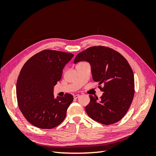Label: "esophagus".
<instances>
[{"label": "esophagus", "mask_w": 156, "mask_h": 156, "mask_svg": "<svg viewBox=\"0 0 156 156\" xmlns=\"http://www.w3.org/2000/svg\"><path fill=\"white\" fill-rule=\"evenodd\" d=\"M79 97V94H75V95L73 96L74 99H77Z\"/></svg>", "instance_id": "34e87169"}]
</instances>
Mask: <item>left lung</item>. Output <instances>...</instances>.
I'll return each mask as SVG.
<instances>
[{
  "instance_id": "8db88e82",
  "label": "left lung",
  "mask_w": 156,
  "mask_h": 156,
  "mask_svg": "<svg viewBox=\"0 0 156 156\" xmlns=\"http://www.w3.org/2000/svg\"><path fill=\"white\" fill-rule=\"evenodd\" d=\"M80 61L90 64L94 81L99 83L98 88L103 92L100 101L89 95L90 101L85 107L87 115L105 125L118 122L126 114L134 97V75L128 62L119 52L101 45L79 53L74 63Z\"/></svg>"
}]
</instances>
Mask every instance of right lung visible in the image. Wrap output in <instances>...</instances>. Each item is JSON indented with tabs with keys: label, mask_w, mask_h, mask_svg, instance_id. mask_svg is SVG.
I'll list each match as a JSON object with an SVG mask.
<instances>
[{
	"label": "right lung",
	"mask_w": 156,
	"mask_h": 156,
	"mask_svg": "<svg viewBox=\"0 0 156 156\" xmlns=\"http://www.w3.org/2000/svg\"><path fill=\"white\" fill-rule=\"evenodd\" d=\"M73 56L69 53L45 49L32 56L23 66L16 84L17 103L32 125L49 129L64 120L73 97L66 93L55 99L53 87Z\"/></svg>",
	"instance_id": "add662e5"
}]
</instances>
